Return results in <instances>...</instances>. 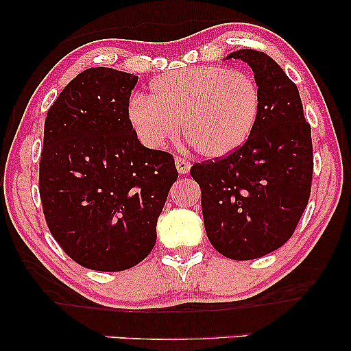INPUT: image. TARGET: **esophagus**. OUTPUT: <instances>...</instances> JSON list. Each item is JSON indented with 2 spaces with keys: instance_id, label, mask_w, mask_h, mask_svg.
Listing matches in <instances>:
<instances>
[{
  "instance_id": "esophagus-1",
  "label": "esophagus",
  "mask_w": 351,
  "mask_h": 351,
  "mask_svg": "<svg viewBox=\"0 0 351 351\" xmlns=\"http://www.w3.org/2000/svg\"><path fill=\"white\" fill-rule=\"evenodd\" d=\"M176 167H177V171H179V174H186V172L190 171L191 165H190V161L185 160V158L177 156L176 158Z\"/></svg>"
}]
</instances>
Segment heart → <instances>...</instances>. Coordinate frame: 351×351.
I'll return each mask as SVG.
<instances>
[{
  "mask_svg": "<svg viewBox=\"0 0 351 351\" xmlns=\"http://www.w3.org/2000/svg\"><path fill=\"white\" fill-rule=\"evenodd\" d=\"M262 99L251 75L228 66L177 70L153 81L150 99L134 95L128 117L147 147L161 148L180 134L204 158L237 152L251 137Z\"/></svg>",
  "mask_w": 351,
  "mask_h": 351,
  "instance_id": "1",
  "label": "heart"
}]
</instances>
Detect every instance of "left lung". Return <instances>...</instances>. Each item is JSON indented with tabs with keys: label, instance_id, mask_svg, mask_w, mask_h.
Wrapping results in <instances>:
<instances>
[{
	"label": "left lung",
	"instance_id": "1",
	"mask_svg": "<svg viewBox=\"0 0 351 351\" xmlns=\"http://www.w3.org/2000/svg\"><path fill=\"white\" fill-rule=\"evenodd\" d=\"M232 57L247 62L256 76L257 124L237 152L195 162L190 174L199 184L210 244L233 261H251L294 234L310 198L313 145L299 89L281 66L256 49Z\"/></svg>",
	"mask_w": 351,
	"mask_h": 351
}]
</instances>
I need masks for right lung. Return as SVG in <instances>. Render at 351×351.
Wrapping results in <instances>:
<instances>
[{"instance_id": "obj_1", "label": "right lung", "mask_w": 351, "mask_h": 351, "mask_svg": "<svg viewBox=\"0 0 351 351\" xmlns=\"http://www.w3.org/2000/svg\"><path fill=\"white\" fill-rule=\"evenodd\" d=\"M137 78L88 69L47 110L38 182L43 214L66 256L90 270H128L152 252L179 177L174 156L143 147L129 121Z\"/></svg>"}]
</instances>
